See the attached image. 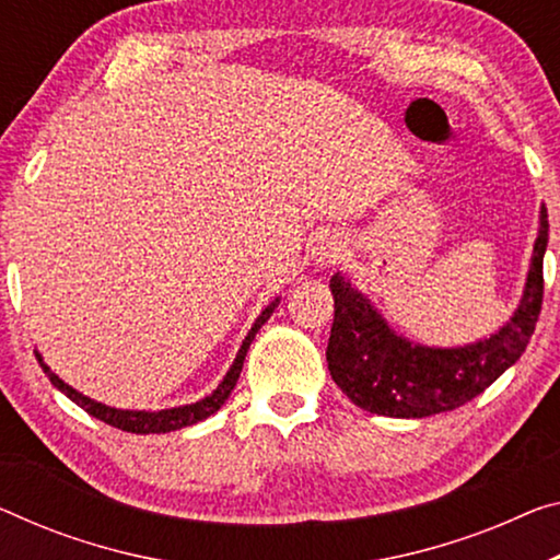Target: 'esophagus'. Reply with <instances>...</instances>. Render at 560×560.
Masks as SVG:
<instances>
[{"instance_id":"1","label":"esophagus","mask_w":560,"mask_h":560,"mask_svg":"<svg viewBox=\"0 0 560 560\" xmlns=\"http://www.w3.org/2000/svg\"><path fill=\"white\" fill-rule=\"evenodd\" d=\"M342 250H346V245H342V240L338 235L317 237V243L313 247V262L317 268H330V265L342 260Z\"/></svg>"}]
</instances>
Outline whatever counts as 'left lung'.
I'll return each mask as SVG.
<instances>
[{
    "mask_svg": "<svg viewBox=\"0 0 560 560\" xmlns=\"http://www.w3.org/2000/svg\"><path fill=\"white\" fill-rule=\"evenodd\" d=\"M546 247L548 212L540 205L526 288L511 320L483 340L455 348H430L402 338L368 295L335 272V320L325 350L335 385L358 408L388 418H428L466 406L526 350L544 303Z\"/></svg>",
    "mask_w": 560,
    "mask_h": 560,
    "instance_id": "8db88e82",
    "label": "left lung"
}]
</instances>
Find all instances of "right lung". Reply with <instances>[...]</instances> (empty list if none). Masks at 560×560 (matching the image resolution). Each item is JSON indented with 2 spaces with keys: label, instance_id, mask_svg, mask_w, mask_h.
Instances as JSON below:
<instances>
[{
  "label": "right lung",
  "instance_id": "right-lung-1",
  "mask_svg": "<svg viewBox=\"0 0 560 560\" xmlns=\"http://www.w3.org/2000/svg\"><path fill=\"white\" fill-rule=\"evenodd\" d=\"M278 305H280V298H275L272 303L265 307L260 315H257V320L253 323L250 332L245 335L243 346H240L235 360H232V365H230V370L225 373V377H222V381H220L218 388H214L210 395H205L202 400L190 402V406H177V408H165V410H119V408H109V406H105V402L92 400V398H88V395H82L80 390H74L72 385H67L62 377H59L55 370H51L45 363V358H42L39 350H34V355H37L42 370H45V375L49 377V383L55 385L57 390H62L67 398H70L72 402H77V406L88 410L92 418H97V420H102V423H107L112 428L127 430V433H140V435L170 433V430H179V428L200 423V420L210 418L212 412H218L222 406H225V400L230 398L232 388H235V385H237L240 373H243L245 355H247V350H250V346H253L257 330H260L262 325L268 323V317L275 313V307H278Z\"/></svg>",
  "mask_w": 560,
  "mask_h": 560
}]
</instances>
